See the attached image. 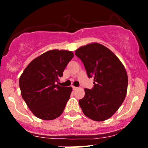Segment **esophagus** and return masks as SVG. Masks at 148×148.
Returning <instances> with one entry per match:
<instances>
[{
	"label": "esophagus",
	"mask_w": 148,
	"mask_h": 148,
	"mask_svg": "<svg viewBox=\"0 0 148 148\" xmlns=\"http://www.w3.org/2000/svg\"><path fill=\"white\" fill-rule=\"evenodd\" d=\"M72 88H73V90H76L78 89V88L75 87V86H72Z\"/></svg>",
	"instance_id": "esophagus-1"
}]
</instances>
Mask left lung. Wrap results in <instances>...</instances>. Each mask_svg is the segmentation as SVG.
Masks as SVG:
<instances>
[{"instance_id":"1","label":"left lung","mask_w":148,"mask_h":148,"mask_svg":"<svg viewBox=\"0 0 148 148\" xmlns=\"http://www.w3.org/2000/svg\"><path fill=\"white\" fill-rule=\"evenodd\" d=\"M94 87L85 89V96L79 101L83 113L95 121L110 118L121 106L127 95L128 77L119 58L101 44H88L75 51Z\"/></svg>"}]
</instances>
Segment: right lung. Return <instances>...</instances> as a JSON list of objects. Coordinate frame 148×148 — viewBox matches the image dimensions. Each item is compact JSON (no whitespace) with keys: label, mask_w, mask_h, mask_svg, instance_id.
<instances>
[{"label":"right lung","mask_w":148,"mask_h":148,"mask_svg":"<svg viewBox=\"0 0 148 148\" xmlns=\"http://www.w3.org/2000/svg\"><path fill=\"white\" fill-rule=\"evenodd\" d=\"M73 57L70 51H48L32 60L23 70L19 78L21 94L37 118L51 120L63 112L72 88L57 83Z\"/></svg>","instance_id":"obj_1"}]
</instances>
